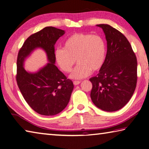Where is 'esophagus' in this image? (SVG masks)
I'll use <instances>...</instances> for the list:
<instances>
[{"instance_id": "esophagus-1", "label": "esophagus", "mask_w": 149, "mask_h": 149, "mask_svg": "<svg viewBox=\"0 0 149 149\" xmlns=\"http://www.w3.org/2000/svg\"><path fill=\"white\" fill-rule=\"evenodd\" d=\"M81 83V81H74V84L75 85H79V84Z\"/></svg>"}]
</instances>
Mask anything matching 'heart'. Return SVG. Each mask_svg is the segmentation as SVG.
I'll use <instances>...</instances> for the list:
<instances>
[{
	"label": "heart",
	"instance_id": "obj_1",
	"mask_svg": "<svg viewBox=\"0 0 149 149\" xmlns=\"http://www.w3.org/2000/svg\"><path fill=\"white\" fill-rule=\"evenodd\" d=\"M107 46L100 35L78 33L70 36L64 42V48L54 52L56 62L64 72L72 71L75 62L77 66L70 75L79 79L91 74L92 70L99 71L104 62Z\"/></svg>",
	"mask_w": 149,
	"mask_h": 149
}]
</instances>
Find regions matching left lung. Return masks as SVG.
Here are the masks:
<instances>
[{
  "mask_svg": "<svg viewBox=\"0 0 149 149\" xmlns=\"http://www.w3.org/2000/svg\"><path fill=\"white\" fill-rule=\"evenodd\" d=\"M107 41V52L99 74L90 78L91 98L107 112L121 109L130 101L137 84V62L127 38L108 24H99Z\"/></svg>",
  "mask_w": 149,
  "mask_h": 149,
  "instance_id": "left-lung-1",
  "label": "left lung"
}]
</instances>
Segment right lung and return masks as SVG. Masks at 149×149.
<instances>
[{"label":"right lung","instance_id":"1","mask_svg":"<svg viewBox=\"0 0 149 149\" xmlns=\"http://www.w3.org/2000/svg\"><path fill=\"white\" fill-rule=\"evenodd\" d=\"M65 31L46 27L31 35L24 42L17 59L16 81L27 104L39 114L54 116L66 107L74 84L55 65L54 45ZM41 48L47 54L48 63L35 72L24 68V62L35 49Z\"/></svg>","mask_w":149,"mask_h":149}]
</instances>
